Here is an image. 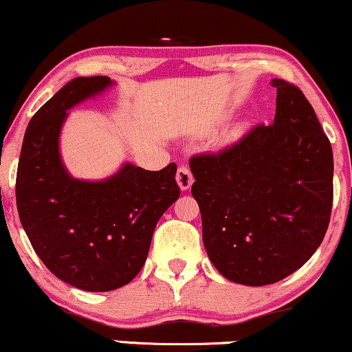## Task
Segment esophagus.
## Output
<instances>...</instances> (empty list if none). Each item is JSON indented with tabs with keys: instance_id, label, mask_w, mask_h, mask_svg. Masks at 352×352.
<instances>
[{
	"instance_id": "esophagus-1",
	"label": "esophagus",
	"mask_w": 352,
	"mask_h": 352,
	"mask_svg": "<svg viewBox=\"0 0 352 352\" xmlns=\"http://www.w3.org/2000/svg\"><path fill=\"white\" fill-rule=\"evenodd\" d=\"M176 182L179 186L181 190H187L194 182V177H192V173L187 166H179L176 173Z\"/></svg>"
}]
</instances>
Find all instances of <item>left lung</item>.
<instances>
[{"instance_id":"left-lung-1","label":"left lung","mask_w":352,"mask_h":352,"mask_svg":"<svg viewBox=\"0 0 352 352\" xmlns=\"http://www.w3.org/2000/svg\"><path fill=\"white\" fill-rule=\"evenodd\" d=\"M271 85V126L190 160L206 254L221 276L248 287L298 271L324 240L333 204V152L314 109L296 86Z\"/></svg>"}]
</instances>
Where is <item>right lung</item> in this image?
I'll return each instance as SVG.
<instances>
[{
	"label": "right lung",
	"mask_w": 352,
	"mask_h": 352,
	"mask_svg": "<svg viewBox=\"0 0 352 352\" xmlns=\"http://www.w3.org/2000/svg\"><path fill=\"white\" fill-rule=\"evenodd\" d=\"M117 85L80 76L60 88L28 123L17 168L22 228L43 264L85 292L126 285L147 259L162 214L179 199L176 163L148 171L124 162L104 179H78L60 157L69 110Z\"/></svg>",
	"instance_id": "right-lung-1"
}]
</instances>
